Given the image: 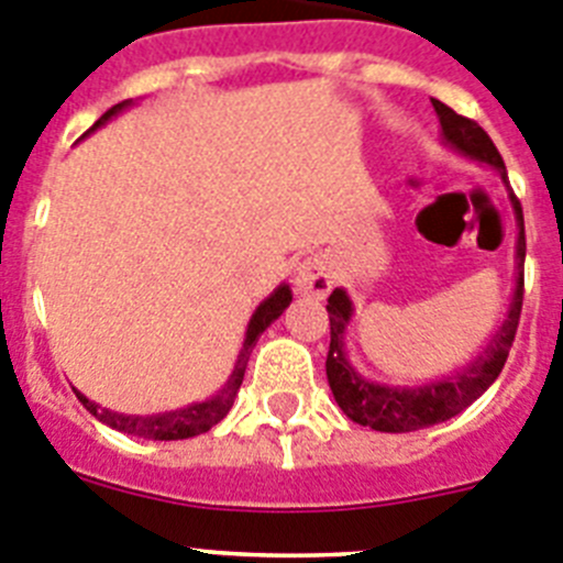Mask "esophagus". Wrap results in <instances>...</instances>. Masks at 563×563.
Segmentation results:
<instances>
[{
  "label": "esophagus",
  "mask_w": 563,
  "mask_h": 563,
  "mask_svg": "<svg viewBox=\"0 0 563 563\" xmlns=\"http://www.w3.org/2000/svg\"><path fill=\"white\" fill-rule=\"evenodd\" d=\"M296 287L303 296H329L331 287H334V273H331L329 262H325L323 256H309V260H303L296 273Z\"/></svg>",
  "instance_id": "obj_1"
}]
</instances>
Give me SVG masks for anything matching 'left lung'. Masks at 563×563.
<instances>
[{"mask_svg":"<svg viewBox=\"0 0 563 563\" xmlns=\"http://www.w3.org/2000/svg\"><path fill=\"white\" fill-rule=\"evenodd\" d=\"M431 104L439 115V124H442V141L451 148H456V152H462L464 157H473L478 163L492 165L500 174V179L508 181L506 165H503V157L495 148V143H492V137L475 121L453 112L451 107L442 104L439 99H431ZM511 207L519 227L517 287H514V298L508 303L506 320L495 331L486 351L478 358H473L467 367H462L456 376L439 378V382L422 384V387H387V384L362 378L353 371V365L345 356V325L353 314L351 298H347L345 290L331 292L329 307H325L329 309L331 323L325 376H329V387L334 393V400L353 422L387 433H406L417 431V428L437 426V422L451 420L459 411L467 409L500 376L508 351H511L514 334H517L519 312H522V287H526V276H522V265H526V223H522V207H519L514 192Z\"/></svg>","mask_w":563,"mask_h":563,"instance_id":"left-lung-1","label":"left lung"}]
</instances>
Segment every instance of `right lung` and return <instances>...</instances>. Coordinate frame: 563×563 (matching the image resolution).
Wrapping results in <instances>:
<instances>
[{
    "mask_svg": "<svg viewBox=\"0 0 563 563\" xmlns=\"http://www.w3.org/2000/svg\"><path fill=\"white\" fill-rule=\"evenodd\" d=\"M130 104L132 101H121V104L110 107V110H107L88 132L99 130L101 124H107L112 115H118V112ZM88 132H85V135H88ZM290 301H292L290 287L278 285L276 290L271 292V298H265V301L256 307V312L251 314L249 331H245V342H243V347H240V356H238V362H234L232 376H229V382L223 384V389H218V395H212L210 400H201V404L185 406V409H174V411H163V415H146V417L143 415H118V411L101 409L99 404L88 400L82 393H77L79 404H82L85 409H88L99 422H104V426L115 428V431H121V433H130V437L170 442V439H190V437H198V433L210 431V428L218 426V422L229 415V409H232L234 398H238L240 384H243L245 367H249V356H251V351H254L260 334L273 323V320L278 318V314L290 307Z\"/></svg>",
    "mask_w": 563,
    "mask_h": 563,
    "instance_id": "1",
    "label": "right lung"
}]
</instances>
